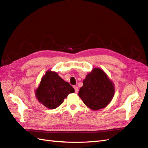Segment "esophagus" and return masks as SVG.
<instances>
[{
  "label": "esophagus",
  "mask_w": 148,
  "mask_h": 148,
  "mask_svg": "<svg viewBox=\"0 0 148 148\" xmlns=\"http://www.w3.org/2000/svg\"><path fill=\"white\" fill-rule=\"evenodd\" d=\"M73 88H74V89H75V92H76V93H78V90H79V89H78V88L77 87V86H75Z\"/></svg>",
  "instance_id": "esophagus-1"
}]
</instances>
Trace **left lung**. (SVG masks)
<instances>
[{"instance_id":"1","label":"left lung","mask_w":148,"mask_h":148,"mask_svg":"<svg viewBox=\"0 0 148 148\" xmlns=\"http://www.w3.org/2000/svg\"><path fill=\"white\" fill-rule=\"evenodd\" d=\"M114 85L103 70L94 68L86 76L78 95L88 108L99 110L108 105L113 98Z\"/></svg>"}]
</instances>
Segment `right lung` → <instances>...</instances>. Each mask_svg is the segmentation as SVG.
Here are the masks:
<instances>
[{
	"label": "right lung",
	"mask_w": 148,
	"mask_h": 148,
	"mask_svg": "<svg viewBox=\"0 0 148 148\" xmlns=\"http://www.w3.org/2000/svg\"><path fill=\"white\" fill-rule=\"evenodd\" d=\"M74 92L72 86L60 77L58 73L48 70L42 78L35 95L40 103L53 110L62 104L69 94Z\"/></svg>",
	"instance_id": "add662e5"
}]
</instances>
